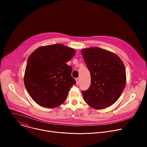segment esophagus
<instances>
[{"mask_svg": "<svg viewBox=\"0 0 147 147\" xmlns=\"http://www.w3.org/2000/svg\"><path fill=\"white\" fill-rule=\"evenodd\" d=\"M76 84L78 86L79 84V83H80V78H77L76 79Z\"/></svg>", "mask_w": 147, "mask_h": 147, "instance_id": "esophagus-1", "label": "esophagus"}]
</instances>
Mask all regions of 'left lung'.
I'll return each instance as SVG.
<instances>
[{
  "instance_id": "obj_1",
  "label": "left lung",
  "mask_w": 147,
  "mask_h": 147,
  "mask_svg": "<svg viewBox=\"0 0 147 147\" xmlns=\"http://www.w3.org/2000/svg\"><path fill=\"white\" fill-rule=\"evenodd\" d=\"M81 53L91 78L88 90L82 91L84 99L96 109L110 107L119 99L126 84L123 62L115 53L98 47L82 49Z\"/></svg>"
}]
</instances>
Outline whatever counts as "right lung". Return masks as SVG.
I'll return each mask as SVG.
<instances>
[{
    "label": "right lung",
    "mask_w": 147,
    "mask_h": 147,
    "mask_svg": "<svg viewBox=\"0 0 147 147\" xmlns=\"http://www.w3.org/2000/svg\"><path fill=\"white\" fill-rule=\"evenodd\" d=\"M73 48L60 44L42 46L29 56L24 82L29 95L39 105L54 108L64 103L76 84L72 67L66 64L75 55Z\"/></svg>",
    "instance_id": "obj_1"
}]
</instances>
